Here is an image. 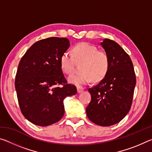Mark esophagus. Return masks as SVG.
Instances as JSON below:
<instances>
[{
    "mask_svg": "<svg viewBox=\"0 0 152 152\" xmlns=\"http://www.w3.org/2000/svg\"><path fill=\"white\" fill-rule=\"evenodd\" d=\"M84 88L83 87H82L80 86H77V92H78V93H80V92H82V91H84Z\"/></svg>",
    "mask_w": 152,
    "mask_h": 152,
    "instance_id": "obj_1",
    "label": "esophagus"
}]
</instances>
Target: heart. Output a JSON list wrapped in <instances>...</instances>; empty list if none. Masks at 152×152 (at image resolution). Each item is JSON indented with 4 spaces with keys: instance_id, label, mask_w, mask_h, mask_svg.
I'll use <instances>...</instances> for the list:
<instances>
[{
    "instance_id": "heart-1",
    "label": "heart",
    "mask_w": 152,
    "mask_h": 152,
    "mask_svg": "<svg viewBox=\"0 0 152 152\" xmlns=\"http://www.w3.org/2000/svg\"><path fill=\"white\" fill-rule=\"evenodd\" d=\"M73 58L68 51L63 53L60 58V68L64 73L70 74L74 72V60L82 61L80 72L72 74L68 77L70 83L83 85L94 81H99L104 78L109 71V58L104 51L98 50L96 46L86 42H82L72 49Z\"/></svg>"
}]
</instances>
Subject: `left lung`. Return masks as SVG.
Instances as JSON below:
<instances>
[{"instance_id": "1", "label": "left lung", "mask_w": 152, "mask_h": 152, "mask_svg": "<svg viewBox=\"0 0 152 152\" xmlns=\"http://www.w3.org/2000/svg\"><path fill=\"white\" fill-rule=\"evenodd\" d=\"M101 45L109 58L107 75L88 89L91 101L87 117L95 124L108 127L121 121L129 111L136 84L132 61L114 41L104 39Z\"/></svg>"}]
</instances>
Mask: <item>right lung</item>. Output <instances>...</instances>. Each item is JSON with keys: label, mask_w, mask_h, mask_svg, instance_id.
I'll list each match as a JSON object with an SVG mask.
<instances>
[{"label": "right lung", "mask_w": 152, "mask_h": 152, "mask_svg": "<svg viewBox=\"0 0 152 152\" xmlns=\"http://www.w3.org/2000/svg\"><path fill=\"white\" fill-rule=\"evenodd\" d=\"M69 47L67 38L49 37L33 44L20 61L15 89L20 110L33 124L45 127L59 121L64 114V99L76 94L60 65L61 55Z\"/></svg>", "instance_id": "1"}]
</instances>
